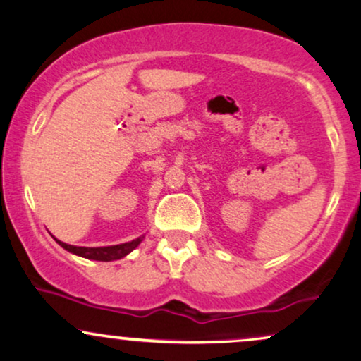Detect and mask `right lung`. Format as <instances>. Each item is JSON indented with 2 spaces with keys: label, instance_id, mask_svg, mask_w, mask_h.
Wrapping results in <instances>:
<instances>
[{
  "label": "right lung",
  "instance_id": "1",
  "mask_svg": "<svg viewBox=\"0 0 361 361\" xmlns=\"http://www.w3.org/2000/svg\"><path fill=\"white\" fill-rule=\"evenodd\" d=\"M142 239H144V235L133 239V241H130V243L117 244V246H106V247H78V246H72V244L58 241V239H56V243L60 244L63 249H66V251L73 252V255H77V256L87 257V259L115 261V259H120V257L127 256L128 252L133 251V249H135L142 243Z\"/></svg>",
  "mask_w": 361,
  "mask_h": 361
}]
</instances>
